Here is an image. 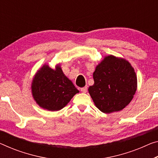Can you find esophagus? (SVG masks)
Masks as SVG:
<instances>
[{
	"mask_svg": "<svg viewBox=\"0 0 158 158\" xmlns=\"http://www.w3.org/2000/svg\"><path fill=\"white\" fill-rule=\"evenodd\" d=\"M81 91L82 92V93H87V87H82V88H81Z\"/></svg>",
	"mask_w": 158,
	"mask_h": 158,
	"instance_id": "34e87169",
	"label": "esophagus"
}]
</instances>
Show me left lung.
<instances>
[{
	"mask_svg": "<svg viewBox=\"0 0 158 158\" xmlns=\"http://www.w3.org/2000/svg\"><path fill=\"white\" fill-rule=\"evenodd\" d=\"M89 93L103 113L122 110L132 100L137 89V77L130 63L112 55L105 56L97 65Z\"/></svg>",
	"mask_w": 158,
	"mask_h": 158,
	"instance_id": "1",
	"label": "left lung"
}]
</instances>
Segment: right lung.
I'll return each mask as SVG.
<instances>
[{"label":"right lung","instance_id":"right-lung-1","mask_svg":"<svg viewBox=\"0 0 158 158\" xmlns=\"http://www.w3.org/2000/svg\"><path fill=\"white\" fill-rule=\"evenodd\" d=\"M31 88L36 102L48 111L61 110L79 93L59 65L55 69L44 65L34 77Z\"/></svg>","mask_w":158,"mask_h":158}]
</instances>
